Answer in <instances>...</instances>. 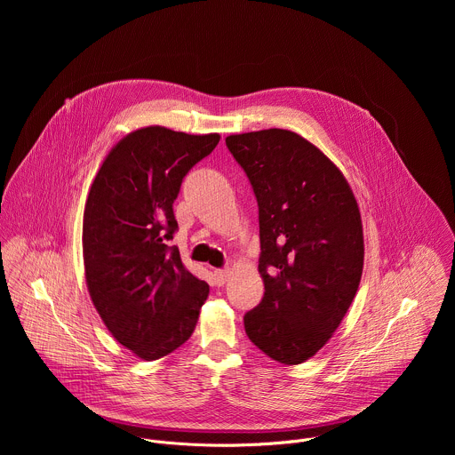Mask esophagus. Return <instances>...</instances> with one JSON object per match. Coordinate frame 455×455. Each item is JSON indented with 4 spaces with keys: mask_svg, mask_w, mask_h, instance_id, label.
Here are the masks:
<instances>
[{
    "mask_svg": "<svg viewBox=\"0 0 455 455\" xmlns=\"http://www.w3.org/2000/svg\"><path fill=\"white\" fill-rule=\"evenodd\" d=\"M214 277H216V283H218L220 286H223V284L228 281V277H230V270H216V272H214Z\"/></svg>",
    "mask_w": 455,
    "mask_h": 455,
    "instance_id": "obj_1",
    "label": "esophagus"
}]
</instances>
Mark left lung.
Wrapping results in <instances>:
<instances>
[{
	"mask_svg": "<svg viewBox=\"0 0 455 455\" xmlns=\"http://www.w3.org/2000/svg\"><path fill=\"white\" fill-rule=\"evenodd\" d=\"M259 205L265 297L244 331L265 355L297 365L316 355L346 316L363 270V230L342 171L288 129L227 137Z\"/></svg>",
	"mask_w": 455,
	"mask_h": 455,
	"instance_id": "left-lung-1",
	"label": "left lung"
}]
</instances>
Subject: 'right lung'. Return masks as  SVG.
<instances>
[{"instance_id":"add662e5","label":"right lung","mask_w":455,"mask_h":455,"mask_svg":"<svg viewBox=\"0 0 455 455\" xmlns=\"http://www.w3.org/2000/svg\"><path fill=\"white\" fill-rule=\"evenodd\" d=\"M218 142V133L148 125L108 153L92 183L83 221L88 291L115 340L142 360L185 344L209 297L167 241L183 176Z\"/></svg>"}]
</instances>
